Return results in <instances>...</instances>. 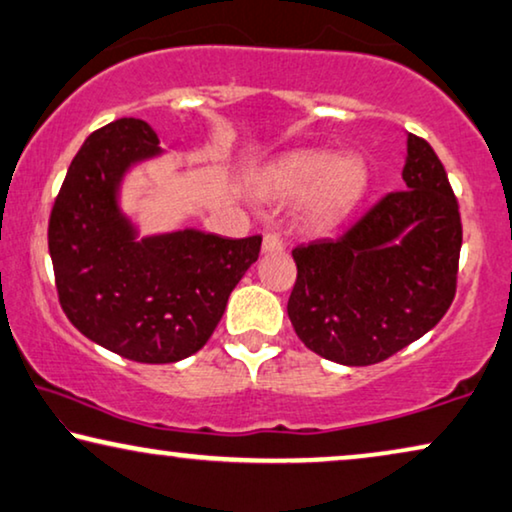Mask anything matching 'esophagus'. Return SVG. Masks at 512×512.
Returning a JSON list of instances; mask_svg holds the SVG:
<instances>
[{
    "mask_svg": "<svg viewBox=\"0 0 512 512\" xmlns=\"http://www.w3.org/2000/svg\"><path fill=\"white\" fill-rule=\"evenodd\" d=\"M284 240H281V235L277 233H268L263 238V251L265 254H279V251H284Z\"/></svg>",
    "mask_w": 512,
    "mask_h": 512,
    "instance_id": "1",
    "label": "esophagus"
}]
</instances>
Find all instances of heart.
Segmentation results:
<instances>
[{"mask_svg": "<svg viewBox=\"0 0 512 512\" xmlns=\"http://www.w3.org/2000/svg\"><path fill=\"white\" fill-rule=\"evenodd\" d=\"M367 166L355 154L330 159L325 152H288L263 173L265 194L293 198L305 194V214L314 226H330L360 201Z\"/></svg>", "mask_w": 512, "mask_h": 512, "instance_id": "obj_1", "label": "heart"}]
</instances>
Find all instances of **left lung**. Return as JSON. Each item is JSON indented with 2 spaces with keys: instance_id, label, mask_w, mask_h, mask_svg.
<instances>
[{
  "instance_id": "8db88e82",
  "label": "left lung",
  "mask_w": 512,
  "mask_h": 512,
  "mask_svg": "<svg viewBox=\"0 0 512 512\" xmlns=\"http://www.w3.org/2000/svg\"><path fill=\"white\" fill-rule=\"evenodd\" d=\"M402 180L337 238L293 249L288 318L325 360H388L441 321L457 291L462 217L446 168L409 133Z\"/></svg>"
}]
</instances>
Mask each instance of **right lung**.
Here are the masks:
<instances>
[{"instance_id":"right-lung-1","label":"right lung","mask_w":512,"mask_h":512,"mask_svg":"<svg viewBox=\"0 0 512 512\" xmlns=\"http://www.w3.org/2000/svg\"><path fill=\"white\" fill-rule=\"evenodd\" d=\"M159 152L157 133L136 117L96 129L66 170L48 221L66 318L92 342L147 365L201 351L263 242L196 228L136 240L117 187L131 164Z\"/></svg>"}]
</instances>
